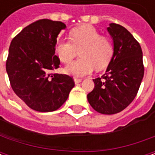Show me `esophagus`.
Segmentation results:
<instances>
[{
    "label": "esophagus",
    "instance_id": "1",
    "mask_svg": "<svg viewBox=\"0 0 155 155\" xmlns=\"http://www.w3.org/2000/svg\"><path fill=\"white\" fill-rule=\"evenodd\" d=\"M74 82H75V84H78V83L82 82V78H74Z\"/></svg>",
    "mask_w": 155,
    "mask_h": 155
}]
</instances>
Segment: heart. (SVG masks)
<instances>
[{"label":"heart","instance_id":"b5f03b06","mask_svg":"<svg viewBox=\"0 0 155 155\" xmlns=\"http://www.w3.org/2000/svg\"><path fill=\"white\" fill-rule=\"evenodd\" d=\"M69 40H60L55 45V52L61 62L67 64L78 55L81 58L67 65V74L82 77L94 70H102L112 58L114 46L111 39L101 35L97 29L90 25L81 26L71 30Z\"/></svg>","mask_w":155,"mask_h":155}]
</instances>
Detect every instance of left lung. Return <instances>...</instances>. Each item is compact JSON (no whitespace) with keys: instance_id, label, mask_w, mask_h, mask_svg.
<instances>
[{"instance_id":"1","label":"left lung","mask_w":155,"mask_h":155,"mask_svg":"<svg viewBox=\"0 0 155 155\" xmlns=\"http://www.w3.org/2000/svg\"><path fill=\"white\" fill-rule=\"evenodd\" d=\"M108 31L114 42V53L101 78L95 84L88 101L96 111L104 115L121 112L133 102L144 75L142 51L139 42L128 30L116 23Z\"/></svg>"}]
</instances>
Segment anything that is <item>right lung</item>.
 <instances>
[{
	"mask_svg": "<svg viewBox=\"0 0 155 155\" xmlns=\"http://www.w3.org/2000/svg\"><path fill=\"white\" fill-rule=\"evenodd\" d=\"M65 28L61 21L42 19L26 27L12 39L6 70L15 93L39 112L59 109L74 87L73 78L51 73L59 68L55 55L57 37Z\"/></svg>",
	"mask_w": 155,
	"mask_h": 155,
	"instance_id": "add662e5",
	"label": "right lung"
}]
</instances>
